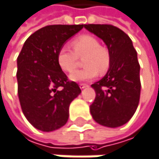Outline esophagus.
<instances>
[{
	"mask_svg": "<svg viewBox=\"0 0 159 159\" xmlns=\"http://www.w3.org/2000/svg\"><path fill=\"white\" fill-rule=\"evenodd\" d=\"M79 87H80V89H83L87 88V87H88V85H87V84H84V83H80V84H79Z\"/></svg>",
	"mask_w": 159,
	"mask_h": 159,
	"instance_id": "obj_1",
	"label": "esophagus"
}]
</instances>
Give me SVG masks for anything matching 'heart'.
Wrapping results in <instances>:
<instances>
[{"label": "heart", "mask_w": 159, "mask_h": 159, "mask_svg": "<svg viewBox=\"0 0 159 159\" xmlns=\"http://www.w3.org/2000/svg\"><path fill=\"white\" fill-rule=\"evenodd\" d=\"M72 50L61 46L57 54V61L59 68L65 72H72L76 67L78 57H84L85 68L75 71L70 75V80L80 82L95 78L99 70L105 73L111 66V55L109 49L100 44L99 40L90 35L83 34L73 39L70 43Z\"/></svg>", "instance_id": "heart-1"}]
</instances>
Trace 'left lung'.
Segmentation results:
<instances>
[{
  "label": "left lung",
  "instance_id": "left-lung-1",
  "mask_svg": "<svg viewBox=\"0 0 159 159\" xmlns=\"http://www.w3.org/2000/svg\"><path fill=\"white\" fill-rule=\"evenodd\" d=\"M85 28L103 40L111 55L105 76L91 85L96 98L90 105L93 119L100 125L116 128L134 115L140 101V64L129 35L110 24H88Z\"/></svg>",
  "mask_w": 159,
  "mask_h": 159
}]
</instances>
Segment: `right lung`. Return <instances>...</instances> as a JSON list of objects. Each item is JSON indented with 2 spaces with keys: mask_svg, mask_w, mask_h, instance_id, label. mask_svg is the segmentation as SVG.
Wrapping results in <instances>:
<instances>
[{
  "mask_svg": "<svg viewBox=\"0 0 159 159\" xmlns=\"http://www.w3.org/2000/svg\"><path fill=\"white\" fill-rule=\"evenodd\" d=\"M84 25H49L32 33L17 57V93L22 112L37 129L52 131L69 118V106L81 93L57 61L58 49Z\"/></svg>",
  "mask_w": 159,
  "mask_h": 159,
  "instance_id": "1",
  "label": "right lung"
}]
</instances>
